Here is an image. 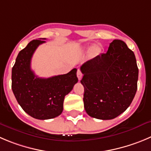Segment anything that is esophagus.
<instances>
[{
    "instance_id": "1",
    "label": "esophagus",
    "mask_w": 151,
    "mask_h": 151,
    "mask_svg": "<svg viewBox=\"0 0 151 151\" xmlns=\"http://www.w3.org/2000/svg\"><path fill=\"white\" fill-rule=\"evenodd\" d=\"M81 76H82V74H81V71H80V70H79V69H78V71H77V77H78V80H81Z\"/></svg>"
}]
</instances>
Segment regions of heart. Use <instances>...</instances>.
<instances>
[{
    "mask_svg": "<svg viewBox=\"0 0 151 151\" xmlns=\"http://www.w3.org/2000/svg\"><path fill=\"white\" fill-rule=\"evenodd\" d=\"M99 52V49L98 47H93L90 51V56H91V57L94 56V55H96V54Z\"/></svg>",
    "mask_w": 151,
    "mask_h": 151,
    "instance_id": "1",
    "label": "heart"
}]
</instances>
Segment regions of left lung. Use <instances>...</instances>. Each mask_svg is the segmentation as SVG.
<instances>
[{
  "instance_id": "left-lung-1",
  "label": "left lung",
  "mask_w": 151,
  "mask_h": 151,
  "mask_svg": "<svg viewBox=\"0 0 151 151\" xmlns=\"http://www.w3.org/2000/svg\"><path fill=\"white\" fill-rule=\"evenodd\" d=\"M84 105L90 116L113 119L125 111L137 90L139 69L136 57L121 40L110 44L106 53L82 64Z\"/></svg>"
}]
</instances>
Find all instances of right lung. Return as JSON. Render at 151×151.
Segmentation results:
<instances>
[{
	"label": "right lung",
	"mask_w": 151,
	"mask_h": 151,
	"mask_svg": "<svg viewBox=\"0 0 151 151\" xmlns=\"http://www.w3.org/2000/svg\"><path fill=\"white\" fill-rule=\"evenodd\" d=\"M42 40H32L18 53L12 70V90L23 110L37 119H50L63 111L64 97L78 82L77 70L47 78L31 70V59Z\"/></svg>",
	"instance_id": "right-lung-1"
}]
</instances>
